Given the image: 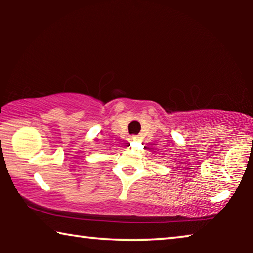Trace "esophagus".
I'll return each mask as SVG.
<instances>
[{
    "label": "esophagus",
    "mask_w": 253,
    "mask_h": 253,
    "mask_svg": "<svg viewBox=\"0 0 253 253\" xmlns=\"http://www.w3.org/2000/svg\"><path fill=\"white\" fill-rule=\"evenodd\" d=\"M130 140L131 141H136V140H138V137L137 136H131L130 137Z\"/></svg>",
    "instance_id": "34e87169"
}]
</instances>
